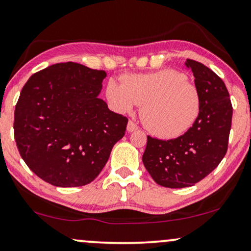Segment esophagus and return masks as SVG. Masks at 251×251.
I'll use <instances>...</instances> for the list:
<instances>
[{"label": "esophagus", "mask_w": 251, "mask_h": 251, "mask_svg": "<svg viewBox=\"0 0 251 251\" xmlns=\"http://www.w3.org/2000/svg\"><path fill=\"white\" fill-rule=\"evenodd\" d=\"M137 129H138V126H136L132 121H129L128 122V126H126V131H128V132H133V131H136V130H137Z\"/></svg>", "instance_id": "34e87169"}]
</instances>
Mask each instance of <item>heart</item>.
<instances>
[{
	"mask_svg": "<svg viewBox=\"0 0 251 251\" xmlns=\"http://www.w3.org/2000/svg\"><path fill=\"white\" fill-rule=\"evenodd\" d=\"M106 97L120 113H130L142 103L146 128L160 138H176L187 132L200 115L201 94L184 74L164 69L128 75L108 80Z\"/></svg>",
	"mask_w": 251,
	"mask_h": 251,
	"instance_id": "b5f03b06",
	"label": "heart"
}]
</instances>
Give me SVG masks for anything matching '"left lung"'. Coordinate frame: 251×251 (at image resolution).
<instances>
[{"instance_id":"1","label":"left lung","mask_w":251,"mask_h":251,"mask_svg":"<svg viewBox=\"0 0 251 251\" xmlns=\"http://www.w3.org/2000/svg\"><path fill=\"white\" fill-rule=\"evenodd\" d=\"M184 64L200 91V115L177 138L162 141L148 136L143 154L146 171L166 188L191 187L207 176L225 157L232 126V103L223 79L197 61Z\"/></svg>"}]
</instances>
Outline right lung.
<instances>
[{"mask_svg":"<svg viewBox=\"0 0 251 251\" xmlns=\"http://www.w3.org/2000/svg\"><path fill=\"white\" fill-rule=\"evenodd\" d=\"M106 73L75 62L32 75L15 108L14 131L21 157L55 187L92 182L125 136L128 119L100 99Z\"/></svg>","mask_w":251,"mask_h":251,"instance_id":"add662e5","label":"right lung"}]
</instances>
